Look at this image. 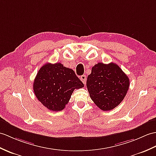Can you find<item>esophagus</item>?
<instances>
[{
	"label": "esophagus",
	"instance_id": "esophagus-1",
	"mask_svg": "<svg viewBox=\"0 0 156 156\" xmlns=\"http://www.w3.org/2000/svg\"><path fill=\"white\" fill-rule=\"evenodd\" d=\"M80 80H81V81L83 83H84V84H86V75L81 76H80Z\"/></svg>",
	"mask_w": 156,
	"mask_h": 156
}]
</instances>
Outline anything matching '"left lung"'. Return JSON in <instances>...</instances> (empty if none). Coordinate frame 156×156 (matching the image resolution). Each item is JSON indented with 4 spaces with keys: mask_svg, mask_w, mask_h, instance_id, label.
Listing matches in <instances>:
<instances>
[{
    "mask_svg": "<svg viewBox=\"0 0 156 156\" xmlns=\"http://www.w3.org/2000/svg\"><path fill=\"white\" fill-rule=\"evenodd\" d=\"M90 96L103 111L118 106L124 100L129 86V80L117 64L99 62L92 68L87 78Z\"/></svg>",
    "mask_w": 156,
    "mask_h": 156,
    "instance_id": "1",
    "label": "left lung"
}]
</instances>
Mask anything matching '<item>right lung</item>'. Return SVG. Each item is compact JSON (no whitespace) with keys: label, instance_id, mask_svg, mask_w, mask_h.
<instances>
[{"label":"right lung","instance_id":"add662e5","mask_svg":"<svg viewBox=\"0 0 156 156\" xmlns=\"http://www.w3.org/2000/svg\"><path fill=\"white\" fill-rule=\"evenodd\" d=\"M84 84L73 70L60 63H47L38 70L33 83L36 97L51 111L62 110L69 102L75 89Z\"/></svg>","mask_w":156,"mask_h":156}]
</instances>
